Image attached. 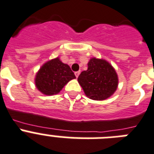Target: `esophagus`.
Masks as SVG:
<instances>
[{
	"label": "esophagus",
	"mask_w": 154,
	"mask_h": 154,
	"mask_svg": "<svg viewBox=\"0 0 154 154\" xmlns=\"http://www.w3.org/2000/svg\"><path fill=\"white\" fill-rule=\"evenodd\" d=\"M75 76L77 77H78V76L80 75V73H81V71H77V72H75Z\"/></svg>",
	"instance_id": "1"
}]
</instances>
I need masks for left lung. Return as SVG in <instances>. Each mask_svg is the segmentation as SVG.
Listing matches in <instances>:
<instances>
[{"label":"left lung","mask_w":154,"mask_h":154,"mask_svg":"<svg viewBox=\"0 0 154 154\" xmlns=\"http://www.w3.org/2000/svg\"><path fill=\"white\" fill-rule=\"evenodd\" d=\"M77 81L88 98L103 100L116 92L118 76L116 70L105 60L92 58L88 69L81 72Z\"/></svg>","instance_id":"left-lung-1"}]
</instances>
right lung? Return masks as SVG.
Masks as SVG:
<instances>
[{
	"instance_id": "obj_1",
	"label": "right lung",
	"mask_w": 154,
	"mask_h": 154,
	"mask_svg": "<svg viewBox=\"0 0 154 154\" xmlns=\"http://www.w3.org/2000/svg\"><path fill=\"white\" fill-rule=\"evenodd\" d=\"M76 78L68 65L58 57L49 61L42 66L35 77V85L45 95L57 94L72 79Z\"/></svg>"
}]
</instances>
